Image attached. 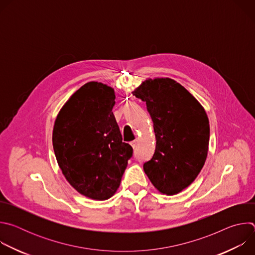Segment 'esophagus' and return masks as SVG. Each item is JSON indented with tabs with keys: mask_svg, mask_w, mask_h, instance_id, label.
Wrapping results in <instances>:
<instances>
[{
	"mask_svg": "<svg viewBox=\"0 0 255 255\" xmlns=\"http://www.w3.org/2000/svg\"><path fill=\"white\" fill-rule=\"evenodd\" d=\"M131 146L133 147V148H135L136 146H137V139L136 140H134V141H132L131 142Z\"/></svg>",
	"mask_w": 255,
	"mask_h": 255,
	"instance_id": "34e87169",
	"label": "esophagus"
}]
</instances>
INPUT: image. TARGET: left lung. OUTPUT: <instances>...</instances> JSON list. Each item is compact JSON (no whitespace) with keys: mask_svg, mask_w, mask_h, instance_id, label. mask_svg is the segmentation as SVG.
<instances>
[{"mask_svg":"<svg viewBox=\"0 0 255 255\" xmlns=\"http://www.w3.org/2000/svg\"><path fill=\"white\" fill-rule=\"evenodd\" d=\"M133 95L146 102L156 140L154 154L143 169L159 193L176 195L205 164L210 139L207 113L185 87L168 78L145 80Z\"/></svg>","mask_w":255,"mask_h":255,"instance_id":"8db88e82","label":"left lung"}]
</instances>
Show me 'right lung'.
<instances>
[{
    "instance_id": "1",
    "label": "right lung",
    "mask_w": 255,
    "mask_h": 255,
    "mask_svg": "<svg viewBox=\"0 0 255 255\" xmlns=\"http://www.w3.org/2000/svg\"><path fill=\"white\" fill-rule=\"evenodd\" d=\"M114 89L90 82L66 101L52 132L53 150L62 174L83 196L110 199L132 156L112 112Z\"/></svg>"
}]
</instances>
